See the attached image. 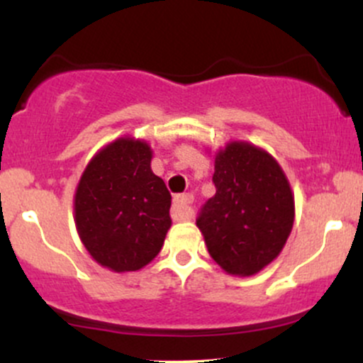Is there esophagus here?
<instances>
[{"label":"esophagus","instance_id":"esophagus-1","mask_svg":"<svg viewBox=\"0 0 363 363\" xmlns=\"http://www.w3.org/2000/svg\"><path fill=\"white\" fill-rule=\"evenodd\" d=\"M191 203H193V196L191 194H182V196H177V198H174L172 218L176 220V222H184V220L191 218V215H193Z\"/></svg>","mask_w":363,"mask_h":363}]
</instances>
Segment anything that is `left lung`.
I'll return each instance as SVG.
<instances>
[{"label":"left lung","instance_id":"1","mask_svg":"<svg viewBox=\"0 0 363 363\" xmlns=\"http://www.w3.org/2000/svg\"><path fill=\"white\" fill-rule=\"evenodd\" d=\"M213 157L216 193L196 225L225 273L254 277L285 247L295 220L294 191L277 158L249 141H228Z\"/></svg>","mask_w":363,"mask_h":363}]
</instances>
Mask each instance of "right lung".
Returning <instances> with one entry per match:
<instances>
[{
	"mask_svg": "<svg viewBox=\"0 0 363 363\" xmlns=\"http://www.w3.org/2000/svg\"><path fill=\"white\" fill-rule=\"evenodd\" d=\"M147 140L124 135L90 158L73 198L78 237L91 259L114 273L155 259L170 220V194L152 172Z\"/></svg>",
	"mask_w": 363,
	"mask_h": 363,
	"instance_id": "1",
	"label": "right lung"
}]
</instances>
